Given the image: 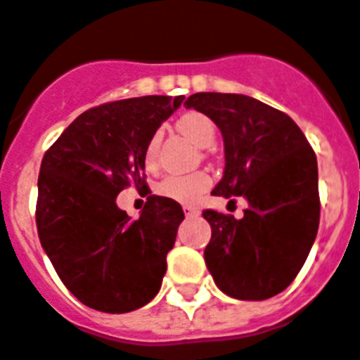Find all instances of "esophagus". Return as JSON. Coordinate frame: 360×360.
<instances>
[{"label":"esophagus","mask_w":360,"mask_h":360,"mask_svg":"<svg viewBox=\"0 0 360 360\" xmlns=\"http://www.w3.org/2000/svg\"><path fill=\"white\" fill-rule=\"evenodd\" d=\"M183 212H185L186 217H192V216H198L199 210H198V208L188 207V205H185V207H183Z\"/></svg>","instance_id":"34e87169"}]
</instances>
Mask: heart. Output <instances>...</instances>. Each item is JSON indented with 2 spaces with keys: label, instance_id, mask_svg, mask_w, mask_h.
<instances>
[{
  "label": "heart",
  "instance_id": "heart-1",
  "mask_svg": "<svg viewBox=\"0 0 360 360\" xmlns=\"http://www.w3.org/2000/svg\"><path fill=\"white\" fill-rule=\"evenodd\" d=\"M175 128L181 134L192 139L198 146L208 148L214 144L216 139V126L208 115L201 111H186L175 120ZM161 146V135L153 134L144 148V165L153 168L159 155ZM210 186V177L205 172H194L186 175H168L157 185V194L166 199L177 201V203H194L205 194Z\"/></svg>",
  "mask_w": 360,
  "mask_h": 360
}]
</instances>
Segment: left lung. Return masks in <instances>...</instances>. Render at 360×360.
<instances>
[{
    "label": "left lung",
    "mask_w": 360,
    "mask_h": 360,
    "mask_svg": "<svg viewBox=\"0 0 360 360\" xmlns=\"http://www.w3.org/2000/svg\"><path fill=\"white\" fill-rule=\"evenodd\" d=\"M185 105L221 129L225 172L212 194L249 201L241 219L203 210L212 229L205 264L229 297H274L300 273L319 231L315 152L289 115L250 96L195 93Z\"/></svg>",
    "instance_id": "8db88e82"
}]
</instances>
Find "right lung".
<instances>
[{"label": "right lung", "mask_w": 360, "mask_h": 360, "mask_svg": "<svg viewBox=\"0 0 360 360\" xmlns=\"http://www.w3.org/2000/svg\"><path fill=\"white\" fill-rule=\"evenodd\" d=\"M183 101L153 95L95 105L41 159L38 236L63 285L87 307L128 313L161 289L185 214L177 201L152 195L144 148ZM128 186L148 195L137 220L114 203Z\"/></svg>", "instance_id": "right-lung-1"}]
</instances>
